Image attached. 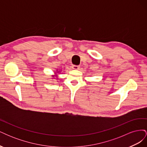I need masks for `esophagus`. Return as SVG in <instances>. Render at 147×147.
Listing matches in <instances>:
<instances>
[{"mask_svg": "<svg viewBox=\"0 0 147 147\" xmlns=\"http://www.w3.org/2000/svg\"><path fill=\"white\" fill-rule=\"evenodd\" d=\"M80 67V65H72V68L74 69H78Z\"/></svg>", "mask_w": 147, "mask_h": 147, "instance_id": "1", "label": "esophagus"}]
</instances>
